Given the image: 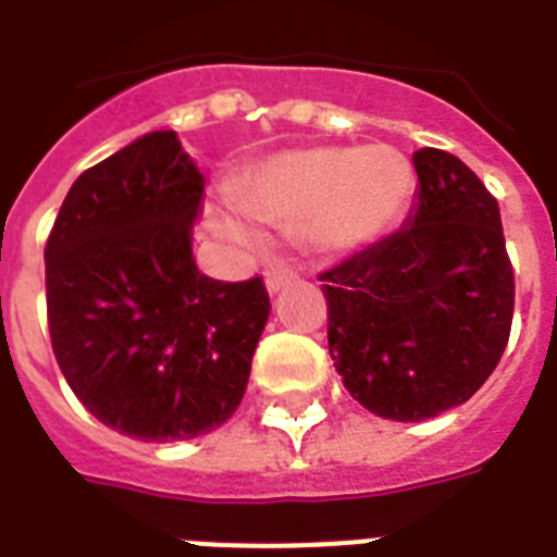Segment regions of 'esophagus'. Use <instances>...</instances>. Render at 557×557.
<instances>
[{
    "label": "esophagus",
    "mask_w": 557,
    "mask_h": 557,
    "mask_svg": "<svg viewBox=\"0 0 557 557\" xmlns=\"http://www.w3.org/2000/svg\"><path fill=\"white\" fill-rule=\"evenodd\" d=\"M292 280H295V271L274 269V271H269V274H265V288H269V295H277L280 288H286Z\"/></svg>",
    "instance_id": "34e87169"
}]
</instances>
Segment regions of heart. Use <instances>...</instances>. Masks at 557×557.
Wrapping results in <instances>:
<instances>
[{
	"label": "heart",
	"mask_w": 557,
	"mask_h": 557,
	"mask_svg": "<svg viewBox=\"0 0 557 557\" xmlns=\"http://www.w3.org/2000/svg\"><path fill=\"white\" fill-rule=\"evenodd\" d=\"M413 187V161L389 144L304 147L277 152L236 178V205L210 208L208 225L231 243L257 245L248 212L265 225L300 231L323 257H349L398 225Z\"/></svg>",
	"instance_id": "obj_1"
}]
</instances>
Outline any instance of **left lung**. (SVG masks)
Masks as SVG:
<instances>
[{"label": "left lung", "instance_id": "left-lung-1", "mask_svg": "<svg viewBox=\"0 0 557 557\" xmlns=\"http://www.w3.org/2000/svg\"><path fill=\"white\" fill-rule=\"evenodd\" d=\"M401 231L321 274L330 356L370 413L424 422L466 405L509 344L515 271L492 193L450 152H413Z\"/></svg>", "mask_w": 557, "mask_h": 557}]
</instances>
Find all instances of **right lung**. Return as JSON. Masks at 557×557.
<instances>
[{"mask_svg": "<svg viewBox=\"0 0 557 557\" xmlns=\"http://www.w3.org/2000/svg\"><path fill=\"white\" fill-rule=\"evenodd\" d=\"M205 176L173 129H156L72 185L46 243L51 347L95 419L141 442L225 424L269 323L260 277L196 269Z\"/></svg>", "mask_w": 557, "mask_h": 557, "instance_id": "right-lung-1", "label": "right lung"}]
</instances>
